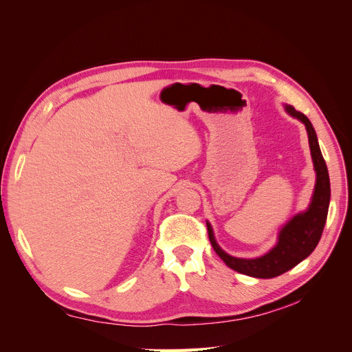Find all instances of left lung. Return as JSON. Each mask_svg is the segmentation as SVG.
Wrapping results in <instances>:
<instances>
[{
  "label": "left lung",
  "instance_id": "obj_1",
  "mask_svg": "<svg viewBox=\"0 0 352 352\" xmlns=\"http://www.w3.org/2000/svg\"><path fill=\"white\" fill-rule=\"evenodd\" d=\"M286 111L291 116L300 119L304 124L308 133V142H310V150L313 163L316 168V188L311 204L305 212L296 214L291 221H287L282 228L279 242L276 247L260 258L245 260L235 258L232 255L223 251L212 236L211 226L207 223L208 238L219 257L229 265L230 269L236 270L242 274L252 276V278L260 279H270L280 276L285 272L291 270L298 263H301L304 258L310 255L317 247L318 241L322 238V233L326 225L327 211H329V201H330V180L329 172L324 158L322 155L320 146L317 142V136L311 122L307 119V116L296 111L291 105H286Z\"/></svg>",
  "mask_w": 352,
  "mask_h": 352
}]
</instances>
